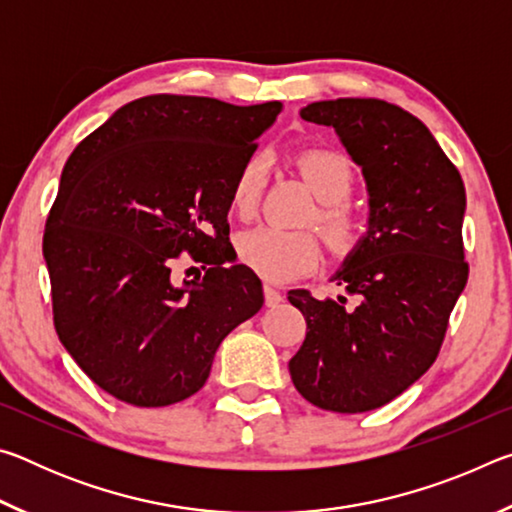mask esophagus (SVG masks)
I'll list each match as a JSON object with an SVG mask.
<instances>
[{"mask_svg":"<svg viewBox=\"0 0 512 512\" xmlns=\"http://www.w3.org/2000/svg\"><path fill=\"white\" fill-rule=\"evenodd\" d=\"M284 300V296L277 289H273V287H264V302H266V307H277L280 305V302Z\"/></svg>","mask_w":512,"mask_h":512,"instance_id":"34e87169","label":"esophagus"}]
</instances>
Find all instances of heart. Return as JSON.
Here are the masks:
<instances>
[{"label":"heart","mask_w":512,"mask_h":512,"mask_svg":"<svg viewBox=\"0 0 512 512\" xmlns=\"http://www.w3.org/2000/svg\"><path fill=\"white\" fill-rule=\"evenodd\" d=\"M298 167L316 198L323 203L318 221L336 253H348L357 244L359 225L341 205L352 192L354 173L350 162L332 151H307L298 158ZM268 160L253 153L237 171L230 203L239 216H250L264 189ZM241 262L268 282H289L314 271L320 262V246L309 232H293L275 225H259L246 230L237 241Z\"/></svg>","instance_id":"1"}]
</instances>
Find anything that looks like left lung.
<instances>
[{
    "instance_id": "8db88e82",
    "label": "left lung",
    "mask_w": 512,
    "mask_h": 512,
    "mask_svg": "<svg viewBox=\"0 0 512 512\" xmlns=\"http://www.w3.org/2000/svg\"><path fill=\"white\" fill-rule=\"evenodd\" d=\"M300 117L334 128L361 169L368 228L332 275L357 307L289 291L307 320L291 381L318 409L366 413L402 395L438 357L467 282L465 185L429 128L393 103L314 101Z\"/></svg>"
}]
</instances>
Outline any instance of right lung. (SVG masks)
I'll return each instance as SVG.
<instances>
[{
	"mask_svg": "<svg viewBox=\"0 0 512 512\" xmlns=\"http://www.w3.org/2000/svg\"><path fill=\"white\" fill-rule=\"evenodd\" d=\"M280 110L153 94L69 155L42 239L54 325L117 400L151 409L192 397L221 341L262 309V282L235 264L228 212L237 171ZM180 252L208 266L203 281L172 284Z\"/></svg>",
	"mask_w": 512,
	"mask_h": 512,
	"instance_id": "1",
	"label": "right lung"
}]
</instances>
